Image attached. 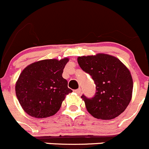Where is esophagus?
Returning a JSON list of instances; mask_svg holds the SVG:
<instances>
[{"instance_id":"1","label":"esophagus","mask_w":149,"mask_h":149,"mask_svg":"<svg viewBox=\"0 0 149 149\" xmlns=\"http://www.w3.org/2000/svg\"><path fill=\"white\" fill-rule=\"evenodd\" d=\"M74 92L76 93L77 94H79V93H80V92H81V89H80V88H78V89L75 90Z\"/></svg>"}]
</instances>
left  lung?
I'll list each match as a JSON object with an SVG mask.
<instances>
[{"label": "left lung", "mask_w": 149, "mask_h": 149, "mask_svg": "<svg viewBox=\"0 0 149 149\" xmlns=\"http://www.w3.org/2000/svg\"><path fill=\"white\" fill-rule=\"evenodd\" d=\"M77 62L95 84L94 97L81 96L88 112L101 120L118 117L132 98L133 82L129 70L120 59L109 54L79 56Z\"/></svg>", "instance_id": "obj_1"}]
</instances>
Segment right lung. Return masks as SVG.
<instances>
[{
	"mask_svg": "<svg viewBox=\"0 0 149 149\" xmlns=\"http://www.w3.org/2000/svg\"><path fill=\"white\" fill-rule=\"evenodd\" d=\"M68 58L45 59L25 67L16 82L15 91L20 105L35 118L54 115L66 95L72 92L62 73Z\"/></svg>",
	"mask_w": 149,
	"mask_h": 149,
	"instance_id": "1",
	"label": "right lung"
}]
</instances>
